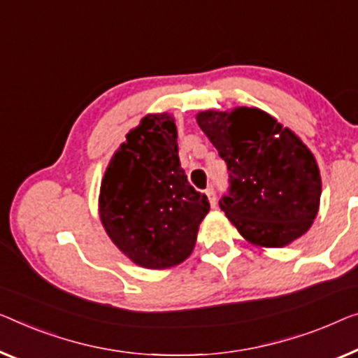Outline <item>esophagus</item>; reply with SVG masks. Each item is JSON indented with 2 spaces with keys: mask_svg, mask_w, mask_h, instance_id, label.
<instances>
[{
  "mask_svg": "<svg viewBox=\"0 0 358 358\" xmlns=\"http://www.w3.org/2000/svg\"><path fill=\"white\" fill-rule=\"evenodd\" d=\"M206 196H207V199H209L210 206L215 207L217 206V196H215V191H213L212 186H210V188L206 189Z\"/></svg>",
  "mask_w": 358,
  "mask_h": 358,
  "instance_id": "esophagus-1",
  "label": "esophagus"
}]
</instances>
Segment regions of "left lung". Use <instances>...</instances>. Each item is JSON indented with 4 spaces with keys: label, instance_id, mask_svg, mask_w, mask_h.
Returning <instances> with one entry per match:
<instances>
[{
    "label": "left lung",
    "instance_id": "left-lung-1",
    "mask_svg": "<svg viewBox=\"0 0 358 358\" xmlns=\"http://www.w3.org/2000/svg\"><path fill=\"white\" fill-rule=\"evenodd\" d=\"M196 120L227 162L230 188L218 204L241 236L262 248L301 238L322 196L317 161L301 138L257 108L204 110Z\"/></svg>",
    "mask_w": 358,
    "mask_h": 358
}]
</instances>
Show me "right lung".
I'll return each mask as SVG.
<instances>
[{
	"instance_id": "1",
	"label": "right lung",
	"mask_w": 358,
	"mask_h": 358,
	"mask_svg": "<svg viewBox=\"0 0 358 358\" xmlns=\"http://www.w3.org/2000/svg\"><path fill=\"white\" fill-rule=\"evenodd\" d=\"M209 209L180 165L173 117L146 115L112 156L101 183L99 217L112 243L145 268L175 266L193 252Z\"/></svg>"
}]
</instances>
